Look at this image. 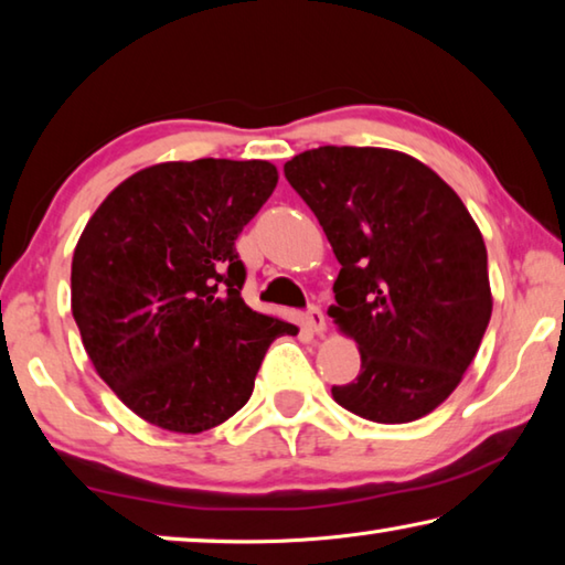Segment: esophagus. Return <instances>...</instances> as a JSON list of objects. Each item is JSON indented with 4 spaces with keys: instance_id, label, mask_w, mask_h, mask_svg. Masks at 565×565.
I'll use <instances>...</instances> for the list:
<instances>
[{
    "instance_id": "obj_1",
    "label": "esophagus",
    "mask_w": 565,
    "mask_h": 565,
    "mask_svg": "<svg viewBox=\"0 0 565 565\" xmlns=\"http://www.w3.org/2000/svg\"><path fill=\"white\" fill-rule=\"evenodd\" d=\"M303 323H306V327H309L311 331H317V333H321L323 329H327V319H323V311L319 309L317 303H311L309 309H306Z\"/></svg>"
}]
</instances>
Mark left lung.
I'll use <instances>...</instances> for the list:
<instances>
[{
  "instance_id": "1",
  "label": "left lung",
  "mask_w": 565,
  "mask_h": 565,
  "mask_svg": "<svg viewBox=\"0 0 565 565\" xmlns=\"http://www.w3.org/2000/svg\"><path fill=\"white\" fill-rule=\"evenodd\" d=\"M284 177L341 264L329 313L361 351V374L331 386L376 424H408L444 404L491 321L489 256L461 199L401 151L319 147Z\"/></svg>"
}]
</instances>
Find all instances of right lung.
Here are the masks:
<instances>
[{"label":"right lung","mask_w":565,"mask_h":565,"mask_svg":"<svg viewBox=\"0 0 565 565\" xmlns=\"http://www.w3.org/2000/svg\"><path fill=\"white\" fill-rule=\"evenodd\" d=\"M279 181L269 161L141 169L89 218L72 259L84 349L134 414L177 434L234 416L269 343L296 327L248 309L236 238Z\"/></svg>","instance_id":"1"}]
</instances>
